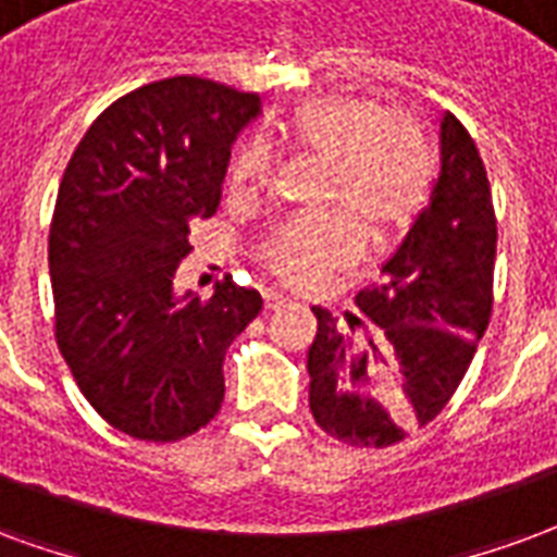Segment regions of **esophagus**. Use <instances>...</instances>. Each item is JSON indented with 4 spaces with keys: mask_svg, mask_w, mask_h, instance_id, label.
<instances>
[{
    "mask_svg": "<svg viewBox=\"0 0 557 557\" xmlns=\"http://www.w3.org/2000/svg\"><path fill=\"white\" fill-rule=\"evenodd\" d=\"M290 302V296H284V294H267V308L270 311H275V308H282Z\"/></svg>",
    "mask_w": 557,
    "mask_h": 557,
    "instance_id": "obj_1",
    "label": "esophagus"
}]
</instances>
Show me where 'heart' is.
<instances>
[{
	"label": "heart",
	"instance_id": "obj_1",
	"mask_svg": "<svg viewBox=\"0 0 557 557\" xmlns=\"http://www.w3.org/2000/svg\"><path fill=\"white\" fill-rule=\"evenodd\" d=\"M275 145L323 162L318 201L338 213L290 219L261 243V261L287 284H308L356 258L350 223L368 243H383L428 205L436 150L428 127L404 109H383L356 95L311 97L275 127ZM270 160L261 145H243L228 162L234 195L261 193Z\"/></svg>",
	"mask_w": 557,
	"mask_h": 557
}]
</instances>
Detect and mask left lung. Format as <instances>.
Returning a JSON list of instances; mask_svg holds the SVG:
<instances>
[{"label": "left lung", "mask_w": 557, "mask_h": 557, "mask_svg": "<svg viewBox=\"0 0 557 557\" xmlns=\"http://www.w3.org/2000/svg\"><path fill=\"white\" fill-rule=\"evenodd\" d=\"M430 205L380 282L356 296L364 318L338 326L314 308L308 407L350 448H388L440 416L472 364L493 311L495 210L469 129L445 112Z\"/></svg>", "instance_id": "1"}]
</instances>
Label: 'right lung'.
<instances>
[{"mask_svg": "<svg viewBox=\"0 0 557 557\" xmlns=\"http://www.w3.org/2000/svg\"><path fill=\"white\" fill-rule=\"evenodd\" d=\"M261 97L172 76L117 97L64 169L50 225L55 344L85 400L141 442H177L222 407V362L263 299L231 275L174 296L189 225L216 213L231 141Z\"/></svg>", "mask_w": 557, "mask_h": 557, "instance_id": "obj_1", "label": "right lung"}]
</instances>
